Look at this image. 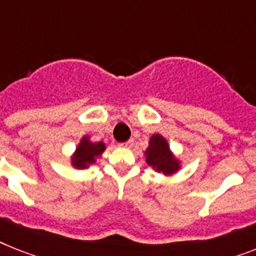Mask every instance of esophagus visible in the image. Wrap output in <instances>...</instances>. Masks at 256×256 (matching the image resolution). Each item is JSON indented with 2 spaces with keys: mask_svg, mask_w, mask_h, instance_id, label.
Returning a JSON list of instances; mask_svg holds the SVG:
<instances>
[{
  "mask_svg": "<svg viewBox=\"0 0 256 256\" xmlns=\"http://www.w3.org/2000/svg\"><path fill=\"white\" fill-rule=\"evenodd\" d=\"M133 144H134V141H133V140H128V141H126V142L120 144V146H123V148H132V146H133Z\"/></svg>",
  "mask_w": 256,
  "mask_h": 256,
  "instance_id": "esophagus-1",
  "label": "esophagus"
}]
</instances>
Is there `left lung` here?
I'll use <instances>...</instances> for the list:
<instances>
[{
  "mask_svg": "<svg viewBox=\"0 0 256 256\" xmlns=\"http://www.w3.org/2000/svg\"><path fill=\"white\" fill-rule=\"evenodd\" d=\"M145 156L146 164L164 175L174 174L180 168V162L171 153L168 140L158 133L150 137Z\"/></svg>",
  "mask_w": 256,
  "mask_h": 256,
  "instance_id": "left-lung-1",
  "label": "left lung"
}]
</instances>
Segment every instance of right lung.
<instances>
[{
  "mask_svg": "<svg viewBox=\"0 0 256 256\" xmlns=\"http://www.w3.org/2000/svg\"><path fill=\"white\" fill-rule=\"evenodd\" d=\"M106 145L99 141V142H92L90 141V137L84 136L76 148V152L72 157V164L76 168H88L90 164H95V160L102 156L104 152Z\"/></svg>",
  "mask_w": 256,
  "mask_h": 256,
  "instance_id": "1",
  "label": "right lung"
}]
</instances>
